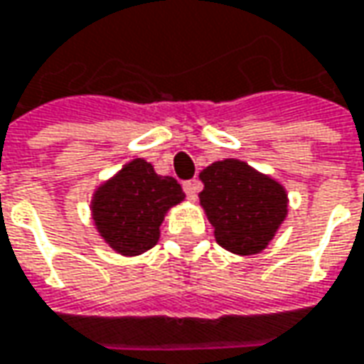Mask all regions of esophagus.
Instances as JSON below:
<instances>
[{"label":"esophagus","instance_id":"obj_1","mask_svg":"<svg viewBox=\"0 0 364 364\" xmlns=\"http://www.w3.org/2000/svg\"><path fill=\"white\" fill-rule=\"evenodd\" d=\"M200 188L202 186H200L198 180H188V182H184V192H186V196L190 200H196Z\"/></svg>","mask_w":364,"mask_h":364}]
</instances>
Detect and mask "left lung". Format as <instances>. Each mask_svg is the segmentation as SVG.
Listing matches in <instances>:
<instances>
[{
    "mask_svg": "<svg viewBox=\"0 0 364 364\" xmlns=\"http://www.w3.org/2000/svg\"><path fill=\"white\" fill-rule=\"evenodd\" d=\"M200 180V206L214 226L216 242L238 256L262 252L287 220V188L236 158L212 162Z\"/></svg>",
    "mask_w": 364,
    "mask_h": 364,
    "instance_id": "8db88e82",
    "label": "left lung"
}]
</instances>
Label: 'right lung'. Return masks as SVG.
<instances>
[{
	"label": "right lung",
	"instance_id": "1",
	"mask_svg": "<svg viewBox=\"0 0 364 364\" xmlns=\"http://www.w3.org/2000/svg\"><path fill=\"white\" fill-rule=\"evenodd\" d=\"M186 198L174 178L134 158L92 194V220L102 240L122 256H140L160 240L166 214Z\"/></svg>",
	"mask_w": 364,
	"mask_h": 364
}]
</instances>
